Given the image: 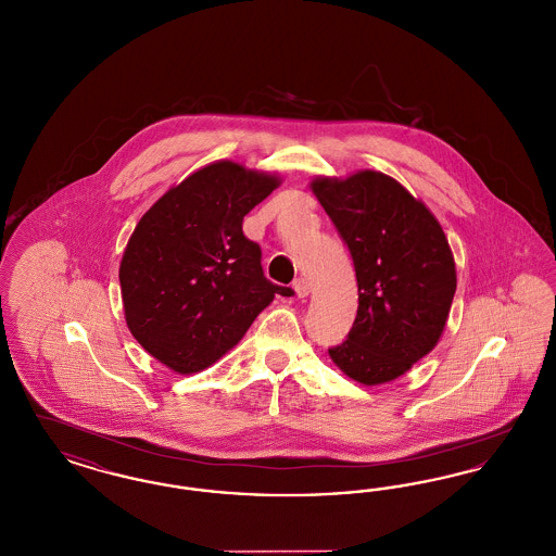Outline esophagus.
I'll list each match as a JSON object with an SVG mask.
<instances>
[{
	"label": "esophagus",
	"mask_w": 556,
	"mask_h": 556,
	"mask_svg": "<svg viewBox=\"0 0 556 556\" xmlns=\"http://www.w3.org/2000/svg\"><path fill=\"white\" fill-rule=\"evenodd\" d=\"M293 291H295L298 298H306V295L311 293V283H308L304 277H298V279L293 281Z\"/></svg>",
	"instance_id": "34e87169"
}]
</instances>
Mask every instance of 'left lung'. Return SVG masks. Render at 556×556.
Listing matches in <instances>:
<instances>
[{"label": "left lung", "instance_id": "left-lung-1", "mask_svg": "<svg viewBox=\"0 0 556 556\" xmlns=\"http://www.w3.org/2000/svg\"><path fill=\"white\" fill-rule=\"evenodd\" d=\"M311 188L356 268V320L329 356L362 384L395 380L434 350L448 318L457 273L443 227L380 172L314 178Z\"/></svg>", "mask_w": 556, "mask_h": 556}]
</instances>
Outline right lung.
Instances as JSON below:
<instances>
[{
    "mask_svg": "<svg viewBox=\"0 0 556 556\" xmlns=\"http://www.w3.org/2000/svg\"><path fill=\"white\" fill-rule=\"evenodd\" d=\"M281 184L277 176L215 161L169 188L136 225L119 265L134 339L161 364L194 375L227 354L275 293L245 215Z\"/></svg>",
    "mask_w": 556,
    "mask_h": 556,
    "instance_id": "1",
    "label": "right lung"
}]
</instances>
